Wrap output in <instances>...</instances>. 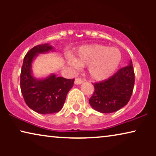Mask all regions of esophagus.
Wrapping results in <instances>:
<instances>
[{"label":"esophagus","mask_w":156,"mask_h":156,"mask_svg":"<svg viewBox=\"0 0 156 156\" xmlns=\"http://www.w3.org/2000/svg\"><path fill=\"white\" fill-rule=\"evenodd\" d=\"M74 83H75V84H81L83 83V80H82V79L80 78H76L75 79Z\"/></svg>","instance_id":"1"}]
</instances>
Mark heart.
<instances>
[{
	"instance_id": "heart-1",
	"label": "heart",
	"mask_w": 156,
	"mask_h": 156,
	"mask_svg": "<svg viewBox=\"0 0 156 156\" xmlns=\"http://www.w3.org/2000/svg\"><path fill=\"white\" fill-rule=\"evenodd\" d=\"M121 59V55L118 49L98 44L80 47L74 58L67 57L68 64L76 69L88 65L89 76L97 81L109 77L119 67Z\"/></svg>"
}]
</instances>
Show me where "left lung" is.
Masks as SVG:
<instances>
[{"mask_svg":"<svg viewBox=\"0 0 156 156\" xmlns=\"http://www.w3.org/2000/svg\"><path fill=\"white\" fill-rule=\"evenodd\" d=\"M135 82L132 60L105 81L93 84L94 92L89 104L100 113L108 114L121 109L131 99Z\"/></svg>","mask_w":156,"mask_h":156,"instance_id":"left-lung-1","label":"left lung"}]
</instances>
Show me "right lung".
Returning <instances> with one entry per match:
<instances>
[{
	"label": "right lung",
	"instance_id": "obj_1",
	"mask_svg": "<svg viewBox=\"0 0 156 156\" xmlns=\"http://www.w3.org/2000/svg\"><path fill=\"white\" fill-rule=\"evenodd\" d=\"M54 50L50 44L35 46L25 55L20 73V89L25 103L31 109L41 114L57 113L63 107L67 93L74 80L56 76L52 74L45 78L33 75V62L39 54Z\"/></svg>",
	"mask_w": 156,
	"mask_h": 156
}]
</instances>
